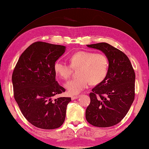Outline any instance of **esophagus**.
Segmentation results:
<instances>
[{
    "instance_id": "obj_1",
    "label": "esophagus",
    "mask_w": 149,
    "mask_h": 149,
    "mask_svg": "<svg viewBox=\"0 0 149 149\" xmlns=\"http://www.w3.org/2000/svg\"><path fill=\"white\" fill-rule=\"evenodd\" d=\"M79 97H80V96H79V95L72 96V97H71V99H72V100H75V99H78V98H79Z\"/></svg>"
}]
</instances>
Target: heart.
Listing matches in <instances>:
<instances>
[{
  "mask_svg": "<svg viewBox=\"0 0 149 149\" xmlns=\"http://www.w3.org/2000/svg\"><path fill=\"white\" fill-rule=\"evenodd\" d=\"M70 65L61 60H57L54 65L56 74L64 80L71 77L73 69H79V77L67 82L65 85L68 93L77 95L90 86L102 82L108 72V60L105 55L100 53L81 51L71 56Z\"/></svg>",
  "mask_w": 149,
  "mask_h": 149,
  "instance_id": "obj_1",
  "label": "heart"
}]
</instances>
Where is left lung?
Listing matches in <instances>:
<instances>
[{
	"label": "left lung",
	"instance_id": "left-lung-1",
	"mask_svg": "<svg viewBox=\"0 0 149 149\" xmlns=\"http://www.w3.org/2000/svg\"><path fill=\"white\" fill-rule=\"evenodd\" d=\"M87 47L102 51L109 66L105 79L90 93L86 119L95 127H111L124 118L133 102L135 73L128 57L109 44L103 42Z\"/></svg>",
	"mask_w": 149,
	"mask_h": 149
}]
</instances>
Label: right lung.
Segmentation results:
<instances>
[{"label": "right lung", "instance_id": "right-lung-1", "mask_svg": "<svg viewBox=\"0 0 149 149\" xmlns=\"http://www.w3.org/2000/svg\"><path fill=\"white\" fill-rule=\"evenodd\" d=\"M65 49L63 45L34 42L22 54L13 72L15 99L25 118L36 127L56 129L65 120L71 98L52 99L65 91L56 81L54 69Z\"/></svg>", "mask_w": 149, "mask_h": 149}]
</instances>
